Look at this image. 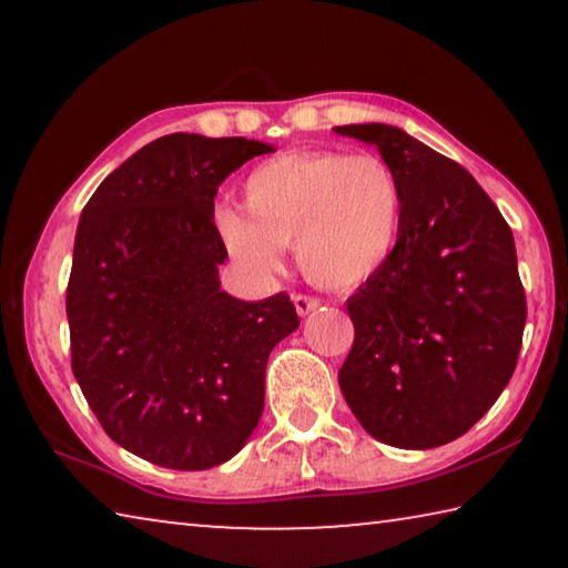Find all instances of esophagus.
Instances as JSON below:
<instances>
[{
  "instance_id": "1",
  "label": "esophagus",
  "mask_w": 568,
  "mask_h": 568,
  "mask_svg": "<svg viewBox=\"0 0 568 568\" xmlns=\"http://www.w3.org/2000/svg\"><path fill=\"white\" fill-rule=\"evenodd\" d=\"M293 303H295L297 315H307L311 311H315V307H321V297L297 293V295H293Z\"/></svg>"
}]
</instances>
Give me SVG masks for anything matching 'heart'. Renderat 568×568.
Listing matches in <instances>:
<instances>
[{
	"instance_id": "obj_1",
	"label": "heart",
	"mask_w": 568,
	"mask_h": 568,
	"mask_svg": "<svg viewBox=\"0 0 568 568\" xmlns=\"http://www.w3.org/2000/svg\"><path fill=\"white\" fill-rule=\"evenodd\" d=\"M243 207H215L213 225L245 273L267 277L295 245L307 281L345 291L390 261L403 220V187L371 152H291L265 160L243 182Z\"/></svg>"
}]
</instances>
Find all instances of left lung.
Returning <instances> with one entry per match:
<instances>
[{
	"label": "left lung",
	"instance_id": "1",
	"mask_svg": "<svg viewBox=\"0 0 568 568\" xmlns=\"http://www.w3.org/2000/svg\"><path fill=\"white\" fill-rule=\"evenodd\" d=\"M403 187L390 261L348 297L338 373L373 438L426 450L464 436L511 381L526 325L514 233L470 172L393 124H343Z\"/></svg>",
	"mask_w": 568,
	"mask_h": 568
}]
</instances>
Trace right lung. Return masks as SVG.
<instances>
[{
    "label": "right lung",
    "instance_id": "1",
    "mask_svg": "<svg viewBox=\"0 0 568 568\" xmlns=\"http://www.w3.org/2000/svg\"><path fill=\"white\" fill-rule=\"evenodd\" d=\"M273 145L175 132L110 172L77 225L67 321L72 373L114 444L155 466L205 470L247 444L265 365L301 321L285 293L220 287L217 185Z\"/></svg>",
    "mask_w": 568,
    "mask_h": 568
}]
</instances>
